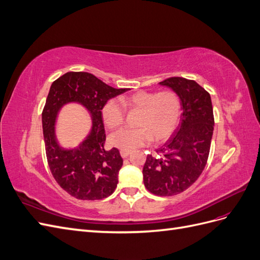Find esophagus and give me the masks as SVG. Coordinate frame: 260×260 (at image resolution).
Masks as SVG:
<instances>
[{
    "instance_id": "obj_1",
    "label": "esophagus",
    "mask_w": 260,
    "mask_h": 260,
    "mask_svg": "<svg viewBox=\"0 0 260 260\" xmlns=\"http://www.w3.org/2000/svg\"><path fill=\"white\" fill-rule=\"evenodd\" d=\"M130 153L131 152H129V151H120V155H121L122 158H125V157H128L130 155Z\"/></svg>"
}]
</instances>
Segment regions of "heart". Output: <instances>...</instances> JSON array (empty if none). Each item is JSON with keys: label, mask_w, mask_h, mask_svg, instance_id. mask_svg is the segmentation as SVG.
Segmentation results:
<instances>
[{"label": "heart", "mask_w": 260, "mask_h": 260, "mask_svg": "<svg viewBox=\"0 0 260 260\" xmlns=\"http://www.w3.org/2000/svg\"><path fill=\"white\" fill-rule=\"evenodd\" d=\"M120 101L125 108L139 112L138 129H120L109 137V142L121 151H132L151 142L169 139L176 131L182 115V105L178 94L171 90L160 92L141 90L123 96ZM119 101L109 100L102 108V118L109 129H116L124 122L125 112Z\"/></svg>", "instance_id": "b5f03b06"}]
</instances>
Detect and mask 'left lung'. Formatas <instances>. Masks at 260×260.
<instances>
[{"label":"left lung","mask_w":260,"mask_h":260,"mask_svg":"<svg viewBox=\"0 0 260 260\" xmlns=\"http://www.w3.org/2000/svg\"><path fill=\"white\" fill-rule=\"evenodd\" d=\"M159 83L178 94L182 115L178 128L157 149V155H147L143 181L151 193L172 196L190 187L205 168L215 120L209 93L198 82L171 77Z\"/></svg>","instance_id":"obj_1"}]
</instances>
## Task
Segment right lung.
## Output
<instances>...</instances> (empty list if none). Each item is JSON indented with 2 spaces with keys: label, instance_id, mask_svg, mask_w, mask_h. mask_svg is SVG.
I'll return each mask as SVG.
<instances>
[{
  "label": "right lung",
  "instance_id": "add662e5",
  "mask_svg": "<svg viewBox=\"0 0 260 260\" xmlns=\"http://www.w3.org/2000/svg\"><path fill=\"white\" fill-rule=\"evenodd\" d=\"M128 91L115 89L89 73L69 72L55 80L42 112L46 158L54 179L68 194L78 200L95 201L112 195L122 166L119 151H106L102 108L108 100ZM78 103L89 112L92 129L80 146L61 148L54 135V122L60 108Z\"/></svg>",
  "mask_w": 260,
  "mask_h": 260
}]
</instances>
